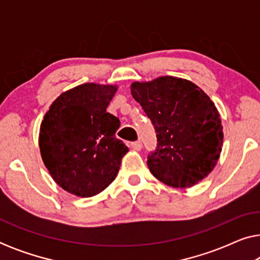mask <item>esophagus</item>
<instances>
[{"mask_svg":"<svg viewBox=\"0 0 260 260\" xmlns=\"http://www.w3.org/2000/svg\"><path fill=\"white\" fill-rule=\"evenodd\" d=\"M130 145H131V148H133L134 150H136V151H140L141 149H142V143H141V141L131 142Z\"/></svg>","mask_w":260,"mask_h":260,"instance_id":"34e87169","label":"esophagus"}]
</instances>
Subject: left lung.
<instances>
[{"instance_id": "left-lung-1", "label": "left lung", "mask_w": 260, "mask_h": 260, "mask_svg": "<svg viewBox=\"0 0 260 260\" xmlns=\"http://www.w3.org/2000/svg\"><path fill=\"white\" fill-rule=\"evenodd\" d=\"M131 94L150 118L157 147L148 155L152 175L174 188L205 179L221 152V118L207 94L189 80L159 77L133 83Z\"/></svg>"}]
</instances>
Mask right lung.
Wrapping results in <instances>:
<instances>
[{"label":"right lung","instance_id":"add662e5","mask_svg":"<svg viewBox=\"0 0 260 260\" xmlns=\"http://www.w3.org/2000/svg\"><path fill=\"white\" fill-rule=\"evenodd\" d=\"M113 85L86 83L63 92L44 117L39 147L46 168L62 189L90 198L118 174L129 148L116 138L119 119L106 112Z\"/></svg>","mask_w":260,"mask_h":260}]
</instances>
